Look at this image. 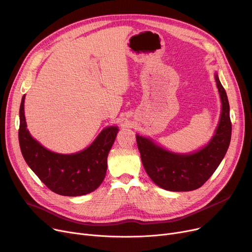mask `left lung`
Wrapping results in <instances>:
<instances>
[{
  "label": "left lung",
  "mask_w": 252,
  "mask_h": 252,
  "mask_svg": "<svg viewBox=\"0 0 252 252\" xmlns=\"http://www.w3.org/2000/svg\"><path fill=\"white\" fill-rule=\"evenodd\" d=\"M216 85L222 111L215 135L201 150L180 155L156 146L150 139L136 136L144 168L155 184L170 191H191L201 187L214 173L228 149L231 139V121L226 92L217 74Z\"/></svg>",
  "instance_id": "left-lung-1"
}]
</instances>
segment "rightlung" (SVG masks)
Masks as SVG:
<instances>
[{
	"label": "right lung",
	"mask_w": 252,
	"mask_h": 252,
	"mask_svg": "<svg viewBox=\"0 0 252 252\" xmlns=\"http://www.w3.org/2000/svg\"><path fill=\"white\" fill-rule=\"evenodd\" d=\"M24 101L20 106L19 143L23 157L39 179L53 192L64 196H80L97 189L107 171V156L118 132L104 129L87 149L76 154H58L44 148L27 130Z\"/></svg>",
	"instance_id": "right-lung-1"
}]
</instances>
